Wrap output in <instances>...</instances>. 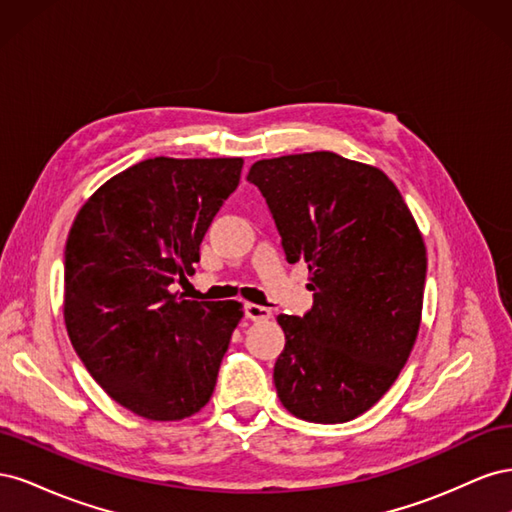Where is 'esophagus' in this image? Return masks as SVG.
<instances>
[{"mask_svg": "<svg viewBox=\"0 0 512 512\" xmlns=\"http://www.w3.org/2000/svg\"><path fill=\"white\" fill-rule=\"evenodd\" d=\"M245 316L254 320V322H260V320H269L271 318V309L269 307H262V305H256V303H247L245 305Z\"/></svg>", "mask_w": 512, "mask_h": 512, "instance_id": "obj_1", "label": "esophagus"}]
</instances>
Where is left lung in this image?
I'll return each mask as SVG.
<instances>
[{"instance_id": "1", "label": "left lung", "mask_w": 512, "mask_h": 512, "mask_svg": "<svg viewBox=\"0 0 512 512\" xmlns=\"http://www.w3.org/2000/svg\"><path fill=\"white\" fill-rule=\"evenodd\" d=\"M247 181L314 290L303 318L277 316L286 335L277 397L309 423L352 421L391 389L414 348L427 271L421 230L380 168L333 151L258 160Z\"/></svg>"}]
</instances>
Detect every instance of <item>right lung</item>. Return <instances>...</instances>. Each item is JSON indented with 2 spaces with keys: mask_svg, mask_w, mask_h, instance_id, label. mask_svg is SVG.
Returning a JSON list of instances; mask_svg holds the SVG:
<instances>
[{
  "mask_svg": "<svg viewBox=\"0 0 512 512\" xmlns=\"http://www.w3.org/2000/svg\"><path fill=\"white\" fill-rule=\"evenodd\" d=\"M241 158H151L87 198L66 241L64 320L87 371L119 406L183 421L215 389L239 301H188L170 290L237 190Z\"/></svg>",
  "mask_w": 512,
  "mask_h": 512,
  "instance_id": "add662e5",
  "label": "right lung"
}]
</instances>
